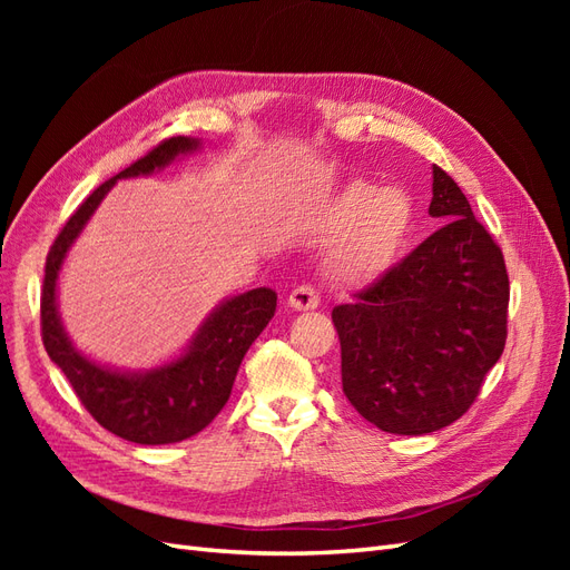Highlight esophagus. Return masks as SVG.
I'll use <instances>...</instances> for the list:
<instances>
[{"label":"esophagus","instance_id":"obj_1","mask_svg":"<svg viewBox=\"0 0 570 570\" xmlns=\"http://www.w3.org/2000/svg\"><path fill=\"white\" fill-rule=\"evenodd\" d=\"M287 304L295 308V312H312V308H316L321 304L318 289L312 285H299L289 292Z\"/></svg>","mask_w":570,"mask_h":570}]
</instances>
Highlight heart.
I'll return each mask as SVG.
<instances>
[{
	"label": "heart",
	"instance_id": "b5f03b06",
	"mask_svg": "<svg viewBox=\"0 0 570 570\" xmlns=\"http://www.w3.org/2000/svg\"><path fill=\"white\" fill-rule=\"evenodd\" d=\"M411 214V199L402 189L352 185L333 216V233L354 230L337 254V271L344 278H364L381 268L404 237Z\"/></svg>",
	"mask_w": 570,
	"mask_h": 570
}]
</instances>
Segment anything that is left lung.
<instances>
[{
  "label": "left lung",
  "instance_id": "8db88e82",
  "mask_svg": "<svg viewBox=\"0 0 570 570\" xmlns=\"http://www.w3.org/2000/svg\"><path fill=\"white\" fill-rule=\"evenodd\" d=\"M428 214L440 230L333 308L342 390L394 435L435 433L461 419L507 344L504 254L440 166Z\"/></svg>",
  "mask_w": 570,
  "mask_h": 570
}]
</instances>
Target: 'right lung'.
Here are the masks:
<instances>
[{
    "instance_id": "1",
    "label": "right lung",
    "mask_w": 570,
    "mask_h": 570,
    "mask_svg": "<svg viewBox=\"0 0 570 570\" xmlns=\"http://www.w3.org/2000/svg\"><path fill=\"white\" fill-rule=\"evenodd\" d=\"M199 149L193 137H170L142 159L101 183L66 220L47 254L40 302L42 342L49 358L63 371L82 406L109 433L137 444H170L197 435L226 406L239 364L275 314L278 295L271 287H256L218 304L199 325L187 350L168 364L145 373L114 371L80 354L68 340L59 306L57 281L63 258L97 212L101 199L120 178L149 176L180 154Z\"/></svg>"
}]
</instances>
